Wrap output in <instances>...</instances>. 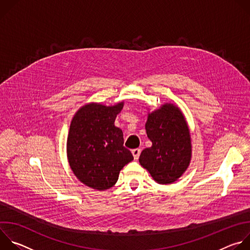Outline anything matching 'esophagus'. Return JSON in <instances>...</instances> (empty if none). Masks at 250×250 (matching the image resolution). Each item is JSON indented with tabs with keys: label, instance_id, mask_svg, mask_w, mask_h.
I'll use <instances>...</instances> for the list:
<instances>
[{
	"label": "esophagus",
	"instance_id": "34e87169",
	"mask_svg": "<svg viewBox=\"0 0 250 250\" xmlns=\"http://www.w3.org/2000/svg\"><path fill=\"white\" fill-rule=\"evenodd\" d=\"M140 152H141V150H140L139 148H135V149H133V150L131 151L134 160H137V159H138V157H139V155H140Z\"/></svg>",
	"mask_w": 250,
	"mask_h": 250
}]
</instances>
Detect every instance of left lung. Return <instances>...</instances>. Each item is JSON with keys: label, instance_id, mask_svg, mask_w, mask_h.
Segmentation results:
<instances>
[{"label": "left lung", "instance_id": "left-lung-1", "mask_svg": "<svg viewBox=\"0 0 250 250\" xmlns=\"http://www.w3.org/2000/svg\"><path fill=\"white\" fill-rule=\"evenodd\" d=\"M146 129L152 146L142 150L140 165L159 184L177 181L192 155L190 130L182 112L173 104H164L148 114Z\"/></svg>", "mask_w": 250, "mask_h": 250}]
</instances>
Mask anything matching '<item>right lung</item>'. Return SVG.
<instances>
[{"label": "right lung", "mask_w": 250, "mask_h": 250, "mask_svg": "<svg viewBox=\"0 0 250 250\" xmlns=\"http://www.w3.org/2000/svg\"><path fill=\"white\" fill-rule=\"evenodd\" d=\"M124 102L106 106L83 105L70 125L67 138L69 165L78 179L88 187L103 191L112 188L120 171L133 160L124 146V133L115 126Z\"/></svg>", "instance_id": "obj_1"}]
</instances>
